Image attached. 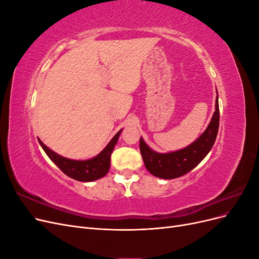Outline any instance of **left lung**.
Returning a JSON list of instances; mask_svg holds the SVG:
<instances>
[{"mask_svg": "<svg viewBox=\"0 0 259 259\" xmlns=\"http://www.w3.org/2000/svg\"><path fill=\"white\" fill-rule=\"evenodd\" d=\"M216 98V109L207 128L194 143L187 148L169 153H158L151 150L144 142V139L140 137V153H142L146 168L153 176L163 179L180 177L193 169L205 158L215 143L219 127L218 96Z\"/></svg>", "mask_w": 259, "mask_h": 259, "instance_id": "8db88e82", "label": "left lung"}]
</instances>
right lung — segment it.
I'll use <instances>...</instances> for the list:
<instances>
[{
	"mask_svg": "<svg viewBox=\"0 0 259 259\" xmlns=\"http://www.w3.org/2000/svg\"><path fill=\"white\" fill-rule=\"evenodd\" d=\"M121 132L122 130L116 133L114 137L110 140V143L97 156L85 161H76L64 158V156L57 154L46 147L40 139H38V143H40L45 153L49 155V158L56 164L62 173L75 180H79V182H93V180L104 177L109 171L111 153L117 139H119Z\"/></svg>",
	"mask_w": 259,
	"mask_h": 259,
	"instance_id": "add662e5",
	"label": "right lung"
}]
</instances>
